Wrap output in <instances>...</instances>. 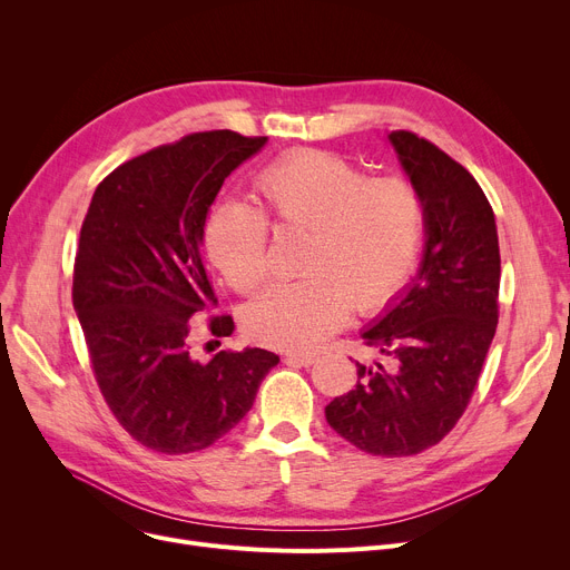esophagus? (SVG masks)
Instances as JSON below:
<instances>
[{"label":"esophagus","instance_id":"esophagus-1","mask_svg":"<svg viewBox=\"0 0 570 570\" xmlns=\"http://www.w3.org/2000/svg\"><path fill=\"white\" fill-rule=\"evenodd\" d=\"M286 361L295 363V365L309 367V365L316 363V355L314 353H305V351H291V353H286Z\"/></svg>","mask_w":570,"mask_h":570}]
</instances>
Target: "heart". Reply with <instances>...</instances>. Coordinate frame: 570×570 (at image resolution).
Segmentation results:
<instances>
[{
	"label": "heart",
	"instance_id": "obj_1",
	"mask_svg": "<svg viewBox=\"0 0 570 570\" xmlns=\"http://www.w3.org/2000/svg\"><path fill=\"white\" fill-rule=\"evenodd\" d=\"M261 209L224 203L203 233L207 258L237 293L269 273V226L303 233L291 284L269 286L245 312L247 331L277 346H314L353 312L374 314L409 284L428 233L423 194L397 175L365 177L344 157L303 149L256 175Z\"/></svg>",
	"mask_w": 570,
	"mask_h": 570
}]
</instances>
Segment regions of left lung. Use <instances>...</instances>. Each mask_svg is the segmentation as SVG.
Wrapping results in <instances>:
<instances>
[{"instance_id": "8db88e82", "label": "left lung", "mask_w": 570, "mask_h": 570, "mask_svg": "<svg viewBox=\"0 0 570 570\" xmlns=\"http://www.w3.org/2000/svg\"><path fill=\"white\" fill-rule=\"evenodd\" d=\"M428 207L417 279L363 333L383 361L325 406L331 428L363 453L428 451L466 411L499 321L501 256L494 213L473 175L428 138L391 134Z\"/></svg>"}]
</instances>
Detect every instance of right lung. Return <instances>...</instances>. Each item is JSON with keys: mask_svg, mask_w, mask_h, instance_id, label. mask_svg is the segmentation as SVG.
<instances>
[{"mask_svg": "<svg viewBox=\"0 0 570 570\" xmlns=\"http://www.w3.org/2000/svg\"><path fill=\"white\" fill-rule=\"evenodd\" d=\"M265 136L189 134L117 166L101 179L80 228L73 307L99 391L138 443L161 455L213 445L252 409L279 355L219 351L196 361V314L217 307L200 245L224 179ZM233 316H207L215 340Z\"/></svg>", "mask_w": 570, "mask_h": 570, "instance_id": "add662e5", "label": "right lung"}]
</instances>
